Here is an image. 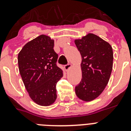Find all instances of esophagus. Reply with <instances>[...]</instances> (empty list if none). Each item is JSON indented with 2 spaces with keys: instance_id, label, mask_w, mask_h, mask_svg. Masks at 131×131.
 Wrapping results in <instances>:
<instances>
[{
  "instance_id": "1",
  "label": "esophagus",
  "mask_w": 131,
  "mask_h": 131,
  "mask_svg": "<svg viewBox=\"0 0 131 131\" xmlns=\"http://www.w3.org/2000/svg\"><path fill=\"white\" fill-rule=\"evenodd\" d=\"M71 67H72V65L71 64V63H68V64L64 66V69L66 71H69V69L71 68Z\"/></svg>"
}]
</instances>
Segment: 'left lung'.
Returning <instances> with one entry per match:
<instances>
[{"mask_svg":"<svg viewBox=\"0 0 131 131\" xmlns=\"http://www.w3.org/2000/svg\"><path fill=\"white\" fill-rule=\"evenodd\" d=\"M75 43L82 57V79L75 87L77 96L84 101L97 98L110 79L113 67V51L107 41L89 33Z\"/></svg>","mask_w":131,"mask_h":131,"instance_id":"8db88e82","label":"left lung"}]
</instances>
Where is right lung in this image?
<instances>
[{"instance_id": "add662e5", "label": "right lung", "mask_w": 131, "mask_h": 131, "mask_svg": "<svg viewBox=\"0 0 131 131\" xmlns=\"http://www.w3.org/2000/svg\"><path fill=\"white\" fill-rule=\"evenodd\" d=\"M54 41L48 36H39L25 44L18 54L19 70L30 97L41 106L56 101V84L63 71L56 66L58 54Z\"/></svg>"}]
</instances>
